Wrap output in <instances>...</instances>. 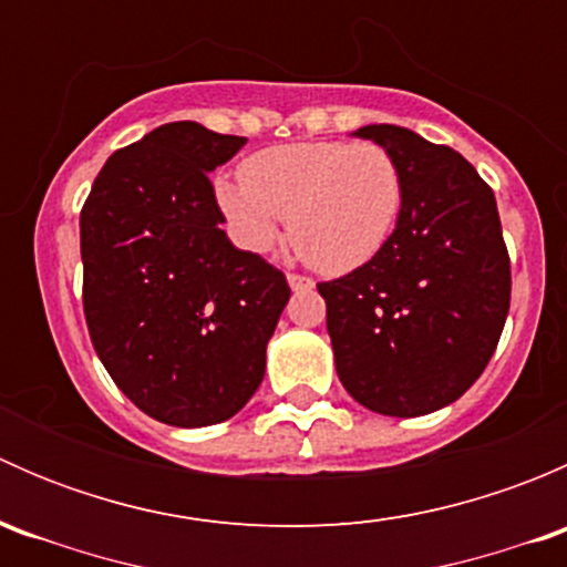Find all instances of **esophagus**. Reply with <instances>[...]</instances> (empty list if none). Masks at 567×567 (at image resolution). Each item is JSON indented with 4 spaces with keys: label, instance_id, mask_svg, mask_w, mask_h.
<instances>
[{
    "label": "esophagus",
    "instance_id": "obj_1",
    "mask_svg": "<svg viewBox=\"0 0 567 567\" xmlns=\"http://www.w3.org/2000/svg\"><path fill=\"white\" fill-rule=\"evenodd\" d=\"M288 282H290V288L296 290V293H299V290L316 288V282H312L310 277H305V274H288Z\"/></svg>",
    "mask_w": 567,
    "mask_h": 567
}]
</instances>
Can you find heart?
<instances>
[{"label":"heart","instance_id":"1","mask_svg":"<svg viewBox=\"0 0 567 567\" xmlns=\"http://www.w3.org/2000/svg\"><path fill=\"white\" fill-rule=\"evenodd\" d=\"M216 197L247 249H274L279 219H288L290 241L312 268L346 274L386 247L405 186L375 142H290L247 158L241 183L219 181Z\"/></svg>","mask_w":567,"mask_h":567}]
</instances>
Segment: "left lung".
<instances>
[{"label": "left lung", "instance_id": "left-lung-1", "mask_svg": "<svg viewBox=\"0 0 567 567\" xmlns=\"http://www.w3.org/2000/svg\"><path fill=\"white\" fill-rule=\"evenodd\" d=\"M357 136L392 153L405 199L373 260L318 285L337 375L364 409L431 414L480 379L505 329L511 257L499 210L453 147L386 123Z\"/></svg>", "mask_w": 567, "mask_h": 567}]
</instances>
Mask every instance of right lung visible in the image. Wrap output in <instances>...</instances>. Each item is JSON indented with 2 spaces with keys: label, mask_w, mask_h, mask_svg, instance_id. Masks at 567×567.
I'll return each mask as SVG.
<instances>
[{
  "label": "right lung",
  "mask_w": 567,
  "mask_h": 567,
  "mask_svg": "<svg viewBox=\"0 0 567 567\" xmlns=\"http://www.w3.org/2000/svg\"><path fill=\"white\" fill-rule=\"evenodd\" d=\"M247 136L181 120L109 156L82 208L84 318L106 373L153 420H230L266 373L288 279L221 230L208 173Z\"/></svg>",
  "instance_id": "add662e5"
}]
</instances>
